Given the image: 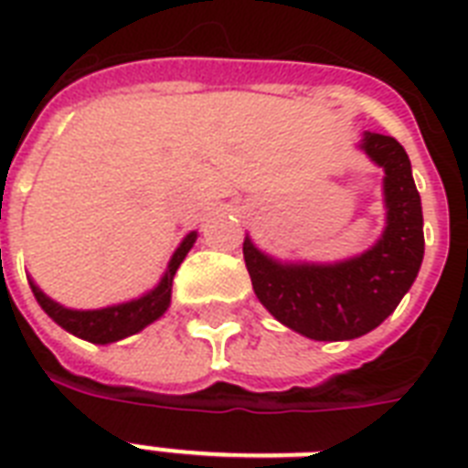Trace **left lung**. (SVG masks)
I'll use <instances>...</instances> for the list:
<instances>
[{"label":"left lung","instance_id":"left-lung-1","mask_svg":"<svg viewBox=\"0 0 468 468\" xmlns=\"http://www.w3.org/2000/svg\"><path fill=\"white\" fill-rule=\"evenodd\" d=\"M362 150L386 175V230L374 248L335 264H282L250 238L242 242L260 303L311 340H355L381 325L413 286L425 255L420 194L406 150L381 133H364Z\"/></svg>","mask_w":468,"mask_h":468}]
</instances>
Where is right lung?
Returning a JSON list of instances; mask_svg holds the SVG:
<instances>
[{"label":"right lung","instance_id":"right-lung-1","mask_svg":"<svg viewBox=\"0 0 468 468\" xmlns=\"http://www.w3.org/2000/svg\"><path fill=\"white\" fill-rule=\"evenodd\" d=\"M194 242H197V233H189L184 238L182 245L176 248V252L169 260L165 277L160 279V284L153 292H148L141 299L128 301V303H119V306L99 308V311H72V308H65L60 303H55L53 299H48L33 282H28V284H31V292L40 303V308L58 325L87 342L109 345V342L123 340L128 335L141 333L143 327L150 325L153 320H157L162 313L167 311L169 299H172V279H175L179 264L184 262V257H186Z\"/></svg>","mask_w":468,"mask_h":468}]
</instances>
